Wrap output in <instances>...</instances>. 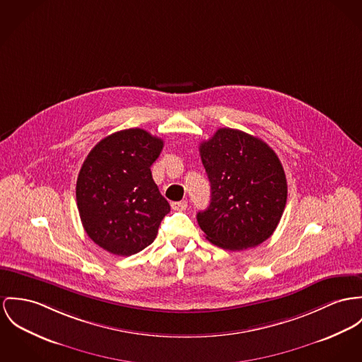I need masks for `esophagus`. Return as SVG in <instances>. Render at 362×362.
I'll return each mask as SVG.
<instances>
[{"label":"esophagus","mask_w":362,"mask_h":362,"mask_svg":"<svg viewBox=\"0 0 362 362\" xmlns=\"http://www.w3.org/2000/svg\"><path fill=\"white\" fill-rule=\"evenodd\" d=\"M170 206L173 211H185L187 208V202L186 201H173V202H170Z\"/></svg>","instance_id":"1"}]
</instances>
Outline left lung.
<instances>
[{
    "label": "left lung",
    "instance_id": "left-lung-1",
    "mask_svg": "<svg viewBox=\"0 0 362 362\" xmlns=\"http://www.w3.org/2000/svg\"><path fill=\"white\" fill-rule=\"evenodd\" d=\"M211 183V204L197 214L216 247L241 250L266 241L277 228L288 186L274 150L238 129L221 128L199 144Z\"/></svg>",
    "mask_w": 362,
    "mask_h": 362
}]
</instances>
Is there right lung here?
<instances>
[{
    "label": "right lung",
    "instance_id": "1",
    "mask_svg": "<svg viewBox=\"0 0 362 362\" xmlns=\"http://www.w3.org/2000/svg\"><path fill=\"white\" fill-rule=\"evenodd\" d=\"M164 141L140 128L100 140L80 169L76 197L88 237L112 255L131 256L148 247L170 206L150 167Z\"/></svg>",
    "mask_w": 362,
    "mask_h": 362
}]
</instances>
